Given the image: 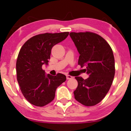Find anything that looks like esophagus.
<instances>
[{
  "label": "esophagus",
  "mask_w": 131,
  "mask_h": 131,
  "mask_svg": "<svg viewBox=\"0 0 131 131\" xmlns=\"http://www.w3.org/2000/svg\"><path fill=\"white\" fill-rule=\"evenodd\" d=\"M72 78H73V77L70 76V75H66V79H67L68 80L71 79H72Z\"/></svg>",
  "instance_id": "esophagus-1"
}]
</instances>
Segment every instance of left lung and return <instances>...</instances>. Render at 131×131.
Returning a JSON list of instances; mask_svg holds the SVG:
<instances>
[{
	"instance_id": "8db88e82",
	"label": "left lung",
	"mask_w": 131,
	"mask_h": 131,
	"mask_svg": "<svg viewBox=\"0 0 131 131\" xmlns=\"http://www.w3.org/2000/svg\"><path fill=\"white\" fill-rule=\"evenodd\" d=\"M70 36L80 54L78 64L85 66L89 77L75 78L78 86L74 98L83 105L91 106L102 100L109 91L115 74L112 49L103 37L92 32H71Z\"/></svg>"
}]
</instances>
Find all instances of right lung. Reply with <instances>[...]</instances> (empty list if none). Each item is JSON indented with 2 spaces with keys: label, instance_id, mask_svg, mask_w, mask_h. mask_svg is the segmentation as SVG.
<instances>
[{
  "label": "right lung",
  "instance_id": "obj_1",
  "mask_svg": "<svg viewBox=\"0 0 131 131\" xmlns=\"http://www.w3.org/2000/svg\"><path fill=\"white\" fill-rule=\"evenodd\" d=\"M69 32L37 35L26 41L18 55L17 81L29 102L42 107L54 99L57 88L66 80L65 75L46 74L43 65H48L53 46L68 36Z\"/></svg>",
  "mask_w": 131,
  "mask_h": 131
}]
</instances>
